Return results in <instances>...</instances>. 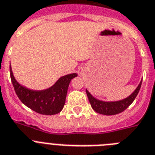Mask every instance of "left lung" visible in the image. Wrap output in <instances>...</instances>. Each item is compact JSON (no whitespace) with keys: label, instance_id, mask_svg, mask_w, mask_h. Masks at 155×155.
I'll use <instances>...</instances> for the list:
<instances>
[{"label":"left lung","instance_id":"1","mask_svg":"<svg viewBox=\"0 0 155 155\" xmlns=\"http://www.w3.org/2000/svg\"><path fill=\"white\" fill-rule=\"evenodd\" d=\"M141 85L142 81L140 82V84H139L136 91L129 97H128L125 99L121 100V101H118V102H102V101L97 100L95 97H94L89 93L87 90H86V92H87V95L88 97L91 106L94 111L98 113V114H104V115H115V114H118L124 111L133 102V101L137 96L138 93L140 91Z\"/></svg>","mask_w":155,"mask_h":155}]
</instances>
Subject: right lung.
<instances>
[{"mask_svg":"<svg viewBox=\"0 0 155 155\" xmlns=\"http://www.w3.org/2000/svg\"><path fill=\"white\" fill-rule=\"evenodd\" d=\"M10 76L15 93L25 106L38 114L54 115L59 114L63 109L70 81L77 76V74L62 76L53 87L43 91H33L19 84L14 78L11 67Z\"/></svg>","mask_w":155,"mask_h":155,"instance_id":"obj_1","label":"right lung"}]
</instances>
